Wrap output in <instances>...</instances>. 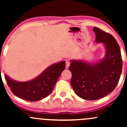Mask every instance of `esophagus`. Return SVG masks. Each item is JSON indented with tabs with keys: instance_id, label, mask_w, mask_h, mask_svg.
<instances>
[{
	"instance_id": "1",
	"label": "esophagus",
	"mask_w": 127,
	"mask_h": 127,
	"mask_svg": "<svg viewBox=\"0 0 127 127\" xmlns=\"http://www.w3.org/2000/svg\"><path fill=\"white\" fill-rule=\"evenodd\" d=\"M70 64V63L68 60H66L65 61V68H68V67H69Z\"/></svg>"
}]
</instances>
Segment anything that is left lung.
<instances>
[{
	"label": "left lung",
	"mask_w": 127,
	"mask_h": 127,
	"mask_svg": "<svg viewBox=\"0 0 127 127\" xmlns=\"http://www.w3.org/2000/svg\"><path fill=\"white\" fill-rule=\"evenodd\" d=\"M95 42L103 43L105 55L95 63L72 60L68 67L72 72L70 83L77 95L87 100H98L115 88L122 73L120 48L113 36L94 27Z\"/></svg>",
	"instance_id": "obj_1"
}]
</instances>
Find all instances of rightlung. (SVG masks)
I'll use <instances>...</instances> for the list:
<instances>
[{
	"label": "right lung",
	"instance_id": "add662e5",
	"mask_svg": "<svg viewBox=\"0 0 127 127\" xmlns=\"http://www.w3.org/2000/svg\"><path fill=\"white\" fill-rule=\"evenodd\" d=\"M65 67V61L56 63L48 67L35 78L24 82L15 81L6 75L5 76L14 95L27 101H36L51 93Z\"/></svg>",
	"mask_w": 127,
	"mask_h": 127
}]
</instances>
